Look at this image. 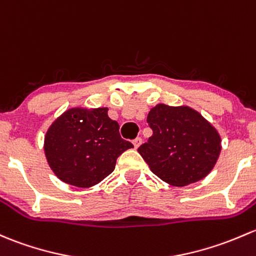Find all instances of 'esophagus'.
<instances>
[{"label":"esophagus","mask_w":256,"mask_h":256,"mask_svg":"<svg viewBox=\"0 0 256 256\" xmlns=\"http://www.w3.org/2000/svg\"><path fill=\"white\" fill-rule=\"evenodd\" d=\"M132 144H134V146H135V148H138L142 144V138L141 137H136V138L132 141Z\"/></svg>","instance_id":"1"}]
</instances>
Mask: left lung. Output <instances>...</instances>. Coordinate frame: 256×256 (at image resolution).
I'll use <instances>...</instances> for the list:
<instances>
[{
  "label": "left lung",
  "instance_id": "1",
  "mask_svg": "<svg viewBox=\"0 0 256 256\" xmlns=\"http://www.w3.org/2000/svg\"><path fill=\"white\" fill-rule=\"evenodd\" d=\"M147 122L153 135L137 150L163 182L185 186L212 170L220 152V137L198 112L158 104L150 109Z\"/></svg>",
  "mask_w": 256,
  "mask_h": 256
}]
</instances>
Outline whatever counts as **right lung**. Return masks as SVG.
Segmentation results:
<instances>
[{"mask_svg": "<svg viewBox=\"0 0 256 256\" xmlns=\"http://www.w3.org/2000/svg\"><path fill=\"white\" fill-rule=\"evenodd\" d=\"M134 144L121 138L108 108H74L52 122L45 136V156L62 182L90 188L112 173L118 157Z\"/></svg>", "mask_w": 256, "mask_h": 256, "instance_id": "obj_1", "label": "right lung"}]
</instances>
